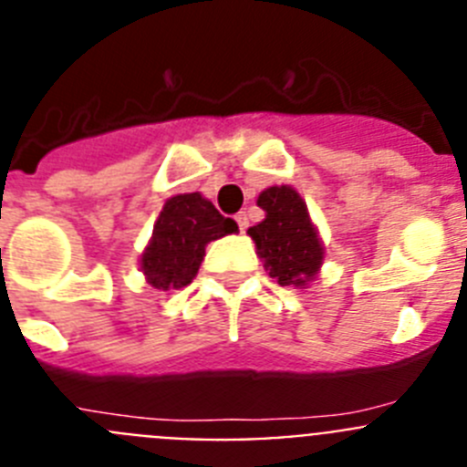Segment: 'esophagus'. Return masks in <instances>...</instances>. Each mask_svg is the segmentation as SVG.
Masks as SVG:
<instances>
[{"mask_svg": "<svg viewBox=\"0 0 467 467\" xmlns=\"http://www.w3.org/2000/svg\"><path fill=\"white\" fill-rule=\"evenodd\" d=\"M236 222H238V229H241V231H245L247 224H250V222H247V214L245 213H238L236 214Z\"/></svg>", "mask_w": 467, "mask_h": 467, "instance_id": "1", "label": "esophagus"}]
</instances>
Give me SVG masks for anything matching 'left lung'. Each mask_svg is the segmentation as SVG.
Here are the masks:
<instances>
[{"instance_id": "obj_1", "label": "left lung", "mask_w": 467, "mask_h": 467, "mask_svg": "<svg viewBox=\"0 0 467 467\" xmlns=\"http://www.w3.org/2000/svg\"><path fill=\"white\" fill-rule=\"evenodd\" d=\"M257 205L266 220L247 234L257 245L264 269L278 285H306L323 264V243L308 217L306 203L292 187H271L259 193Z\"/></svg>"}]
</instances>
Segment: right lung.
Here are the masks:
<instances>
[{"label":"right lung","mask_w":467,"mask_h":467,"mask_svg":"<svg viewBox=\"0 0 467 467\" xmlns=\"http://www.w3.org/2000/svg\"><path fill=\"white\" fill-rule=\"evenodd\" d=\"M238 231L201 193L168 198L154 224L151 243L142 253V271L156 290H182L193 280L210 241Z\"/></svg>","instance_id":"right-lung-1"}]
</instances>
